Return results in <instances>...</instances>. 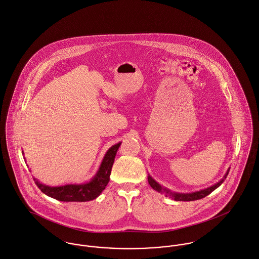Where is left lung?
<instances>
[{"instance_id":"left-lung-1","label":"left lung","mask_w":259,"mask_h":259,"mask_svg":"<svg viewBox=\"0 0 259 259\" xmlns=\"http://www.w3.org/2000/svg\"><path fill=\"white\" fill-rule=\"evenodd\" d=\"M230 168L227 170V172L225 173V175L223 176V178L217 182L216 184L208 187L206 189H203V190H200V191H196V192H192V193H177V192H172L170 191L169 189L161 186L159 183H157L155 180L150 176L148 175V182L150 184V186L156 190L157 192L161 193V194H164L166 197H170L172 199H174L175 201H194V200H198V199H201V198H204L207 195H209L212 191H214L217 187H219L223 181L226 179L227 175H228V172H229Z\"/></svg>"}]
</instances>
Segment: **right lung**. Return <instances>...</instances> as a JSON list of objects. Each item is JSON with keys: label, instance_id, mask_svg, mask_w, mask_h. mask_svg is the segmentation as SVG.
Here are the masks:
<instances>
[{"label": "right lung", "instance_id": "1", "mask_svg": "<svg viewBox=\"0 0 259 259\" xmlns=\"http://www.w3.org/2000/svg\"><path fill=\"white\" fill-rule=\"evenodd\" d=\"M121 142L113 145L104 156L102 163L96 175L91 181L83 184H67L63 186L51 187L40 183L36 178L34 181L39 189L46 195L64 202H85L97 198L107 186L110 180L111 169L114 159Z\"/></svg>", "mask_w": 259, "mask_h": 259}]
</instances>
